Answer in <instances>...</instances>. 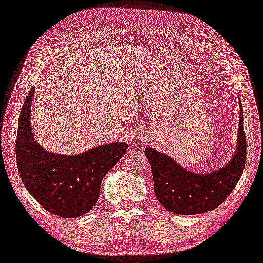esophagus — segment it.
Segmentation results:
<instances>
[{
    "label": "esophagus",
    "instance_id": "obj_1",
    "mask_svg": "<svg viewBox=\"0 0 263 263\" xmlns=\"http://www.w3.org/2000/svg\"><path fill=\"white\" fill-rule=\"evenodd\" d=\"M138 142H141V143H143V142H145V141H147V135H145V134H140V135H138Z\"/></svg>",
    "mask_w": 263,
    "mask_h": 263
}]
</instances>
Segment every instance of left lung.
I'll return each instance as SVG.
<instances>
[{
    "label": "left lung",
    "instance_id": "left-lung-1",
    "mask_svg": "<svg viewBox=\"0 0 263 263\" xmlns=\"http://www.w3.org/2000/svg\"><path fill=\"white\" fill-rule=\"evenodd\" d=\"M238 144L229 163L214 172L198 174L182 167L165 153L145 148L153 174L154 194L160 204L173 213L190 216L204 213L222 204L241 178L246 162L243 110L239 99Z\"/></svg>",
    "mask_w": 263,
    "mask_h": 263
}]
</instances>
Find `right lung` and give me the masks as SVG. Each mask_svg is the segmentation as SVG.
<instances>
[{
    "mask_svg": "<svg viewBox=\"0 0 263 263\" xmlns=\"http://www.w3.org/2000/svg\"><path fill=\"white\" fill-rule=\"evenodd\" d=\"M31 88L18 121L15 158L25 189L50 213L77 218L94 207L101 180L125 156L127 143L116 142L91 148L80 154L65 156L44 149L31 131Z\"/></svg>",
    "mask_w": 263,
    "mask_h": 263,
    "instance_id": "add662e5",
    "label": "right lung"
}]
</instances>
